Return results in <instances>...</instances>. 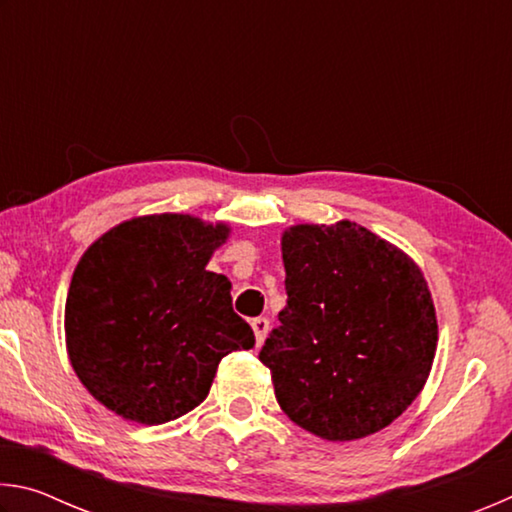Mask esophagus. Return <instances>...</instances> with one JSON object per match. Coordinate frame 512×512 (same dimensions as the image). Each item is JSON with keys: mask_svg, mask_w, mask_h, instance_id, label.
<instances>
[{"mask_svg": "<svg viewBox=\"0 0 512 512\" xmlns=\"http://www.w3.org/2000/svg\"><path fill=\"white\" fill-rule=\"evenodd\" d=\"M253 332H255V339H257V345H262L264 343V339H266V334H268V318H264V316H259V318H253Z\"/></svg>", "mask_w": 512, "mask_h": 512, "instance_id": "esophagus-1", "label": "esophagus"}]
</instances>
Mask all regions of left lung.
<instances>
[{
	"label": "left lung",
	"instance_id": "8db88e82",
	"mask_svg": "<svg viewBox=\"0 0 512 512\" xmlns=\"http://www.w3.org/2000/svg\"><path fill=\"white\" fill-rule=\"evenodd\" d=\"M287 307L259 352L282 411L325 440L370 436L429 377L436 309L420 268L352 221L282 237Z\"/></svg>",
	"mask_w": 512,
	"mask_h": 512
}]
</instances>
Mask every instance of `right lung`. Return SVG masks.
<instances>
[{
	"label": "right lung",
	"mask_w": 512,
	"mask_h": 512,
	"mask_svg": "<svg viewBox=\"0 0 512 512\" xmlns=\"http://www.w3.org/2000/svg\"><path fill=\"white\" fill-rule=\"evenodd\" d=\"M225 237L223 223L153 214L117 225L81 257L65 305L69 361L121 418H180L210 393L225 354L255 345L228 277L205 271Z\"/></svg>",
	"instance_id": "add662e5"
}]
</instances>
